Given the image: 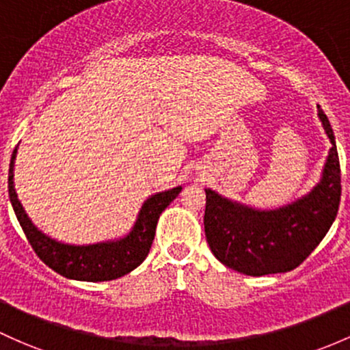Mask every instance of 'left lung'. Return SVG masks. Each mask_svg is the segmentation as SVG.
<instances>
[{"instance_id": "obj_1", "label": "left lung", "mask_w": 350, "mask_h": 350, "mask_svg": "<svg viewBox=\"0 0 350 350\" xmlns=\"http://www.w3.org/2000/svg\"><path fill=\"white\" fill-rule=\"evenodd\" d=\"M319 118L332 148L322 176L309 193L273 210H258L205 189V237L210 250L228 269L245 275L294 270L321 243L336 220L340 202V165L329 118Z\"/></svg>"}]
</instances>
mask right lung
Here are the masks:
<instances>
[{
    "label": "right lung",
    "instance_id": "add662e5",
    "mask_svg": "<svg viewBox=\"0 0 350 350\" xmlns=\"http://www.w3.org/2000/svg\"><path fill=\"white\" fill-rule=\"evenodd\" d=\"M16 153L18 148H14L8 174L11 205H13L16 219L36 255L50 269H53L55 272L66 277V279L85 282L115 280L137 269L148 255L150 247L155 239V228L160 213L182 191V187H175V189L159 191V193L146 198L140 212H138L135 225L122 239L90 243V245H71V243L58 242V240L44 235L26 215L23 205L18 200L16 190H14L13 176Z\"/></svg>",
    "mask_w": 350,
    "mask_h": 350
}]
</instances>
